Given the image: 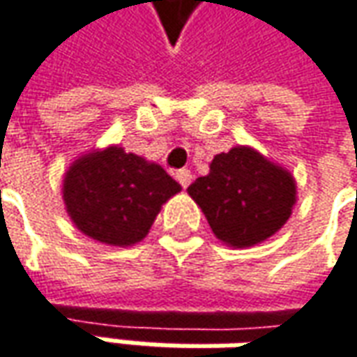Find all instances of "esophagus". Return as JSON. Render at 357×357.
<instances>
[{"label": "esophagus", "instance_id": "34e87169", "mask_svg": "<svg viewBox=\"0 0 357 357\" xmlns=\"http://www.w3.org/2000/svg\"><path fill=\"white\" fill-rule=\"evenodd\" d=\"M176 179L179 181V185L185 190L191 183V172L190 169H178V172H176Z\"/></svg>", "mask_w": 357, "mask_h": 357}]
</instances>
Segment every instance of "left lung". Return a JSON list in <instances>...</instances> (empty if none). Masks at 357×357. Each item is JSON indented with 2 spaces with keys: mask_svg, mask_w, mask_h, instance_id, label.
I'll list each match as a JSON object with an SVG mask.
<instances>
[{
  "mask_svg": "<svg viewBox=\"0 0 357 357\" xmlns=\"http://www.w3.org/2000/svg\"><path fill=\"white\" fill-rule=\"evenodd\" d=\"M188 191L217 239L231 247H251L275 235L296 202V183L289 172L243 146L217 154L209 174Z\"/></svg>",
  "mask_w": 357,
  "mask_h": 357,
  "instance_id": "1",
  "label": "left lung"
}]
</instances>
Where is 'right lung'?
Here are the masks:
<instances>
[{
  "label": "right lung",
  "mask_w": 357,
  "mask_h": 357,
  "mask_svg": "<svg viewBox=\"0 0 357 357\" xmlns=\"http://www.w3.org/2000/svg\"><path fill=\"white\" fill-rule=\"evenodd\" d=\"M179 190L162 166L112 146L82 155L70 166L63 199L84 235L126 247L148 235L160 207Z\"/></svg>",
  "instance_id": "obj_1"
}]
</instances>
